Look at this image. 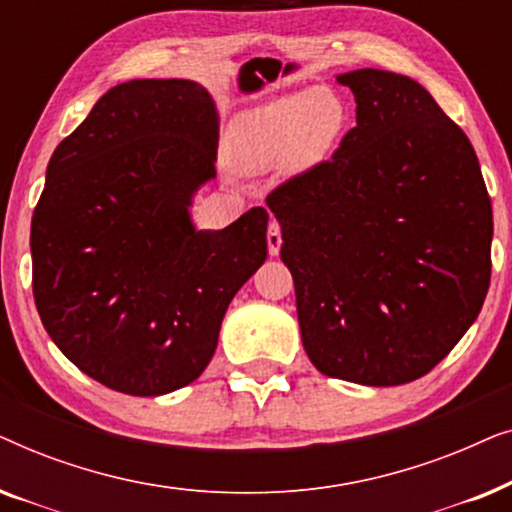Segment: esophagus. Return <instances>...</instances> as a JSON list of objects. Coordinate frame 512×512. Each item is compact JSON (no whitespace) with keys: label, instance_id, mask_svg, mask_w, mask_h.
Segmentation results:
<instances>
[{"label":"esophagus","instance_id":"obj_1","mask_svg":"<svg viewBox=\"0 0 512 512\" xmlns=\"http://www.w3.org/2000/svg\"><path fill=\"white\" fill-rule=\"evenodd\" d=\"M279 249H282V228H279L277 221H270V226H268V251H270V256H277Z\"/></svg>","mask_w":512,"mask_h":512}]
</instances>
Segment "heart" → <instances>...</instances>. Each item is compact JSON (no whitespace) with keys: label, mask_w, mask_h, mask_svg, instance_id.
Returning a JSON list of instances; mask_svg holds the SVG:
<instances>
[{"label":"heart","mask_w":512,"mask_h":512,"mask_svg":"<svg viewBox=\"0 0 512 512\" xmlns=\"http://www.w3.org/2000/svg\"><path fill=\"white\" fill-rule=\"evenodd\" d=\"M347 123V107L331 88L286 93L242 111L230 123L223 156L237 172L263 174L319 158Z\"/></svg>","instance_id":"obj_1"}]
</instances>
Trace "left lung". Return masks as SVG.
I'll return each instance as SVG.
<instances>
[{"mask_svg": "<svg viewBox=\"0 0 512 512\" xmlns=\"http://www.w3.org/2000/svg\"><path fill=\"white\" fill-rule=\"evenodd\" d=\"M338 83L354 93L356 125L331 160L265 202L314 368L396 387L436 368L478 319L492 200L471 142L429 90L384 69Z\"/></svg>", "mask_w": 512, "mask_h": 512, "instance_id": "left-lung-1", "label": "left lung"}]
</instances>
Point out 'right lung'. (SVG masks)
Listing matches in <instances>:
<instances>
[{
    "mask_svg": "<svg viewBox=\"0 0 512 512\" xmlns=\"http://www.w3.org/2000/svg\"><path fill=\"white\" fill-rule=\"evenodd\" d=\"M219 116L186 79L104 93L62 139L32 216V291L62 354L104 387L160 396L198 380L223 314L268 256V212L195 230Z\"/></svg>",
    "mask_w": 512,
    "mask_h": 512,
    "instance_id": "right-lung-1",
    "label": "right lung"
}]
</instances>
